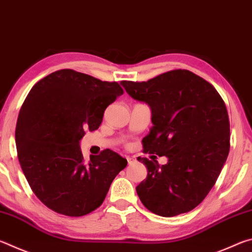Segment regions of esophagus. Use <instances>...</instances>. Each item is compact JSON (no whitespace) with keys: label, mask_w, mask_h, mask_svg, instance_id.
Segmentation results:
<instances>
[{"label":"esophagus","mask_w":252,"mask_h":252,"mask_svg":"<svg viewBox=\"0 0 252 252\" xmlns=\"http://www.w3.org/2000/svg\"><path fill=\"white\" fill-rule=\"evenodd\" d=\"M126 161H127V163L131 165V164H133L136 160L134 159V158H132V157H126Z\"/></svg>","instance_id":"1"}]
</instances>
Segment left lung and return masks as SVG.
Listing matches in <instances>:
<instances>
[{
  "mask_svg": "<svg viewBox=\"0 0 252 252\" xmlns=\"http://www.w3.org/2000/svg\"><path fill=\"white\" fill-rule=\"evenodd\" d=\"M121 84L151 109L153 126L142 140L144 152L168 158L163 165L138 158L148 169L147 179L136 187L140 200L161 217L191 211L215 186L228 158L230 125L222 97L188 70Z\"/></svg>",
  "mask_w": 252,
  "mask_h": 252,
  "instance_id": "1",
  "label": "left lung"
}]
</instances>
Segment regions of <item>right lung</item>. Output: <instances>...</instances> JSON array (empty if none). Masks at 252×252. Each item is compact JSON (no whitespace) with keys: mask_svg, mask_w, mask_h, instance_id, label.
<instances>
[{"mask_svg":"<svg viewBox=\"0 0 252 252\" xmlns=\"http://www.w3.org/2000/svg\"><path fill=\"white\" fill-rule=\"evenodd\" d=\"M123 94L105 82L70 69L40 80L20 110L15 143L34 194L61 215L81 217L99 208L127 161L110 149L83 159L85 130L100 126L109 104Z\"/></svg>","mask_w":252,"mask_h":252,"instance_id":"obj_1","label":"right lung"}]
</instances>
